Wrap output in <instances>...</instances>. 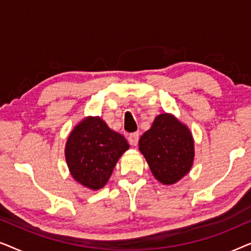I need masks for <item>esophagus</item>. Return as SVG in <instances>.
<instances>
[{
    "label": "esophagus",
    "instance_id": "34e87169",
    "mask_svg": "<svg viewBox=\"0 0 251 251\" xmlns=\"http://www.w3.org/2000/svg\"><path fill=\"white\" fill-rule=\"evenodd\" d=\"M138 139H139V135H138V132H133V133H130L129 137H128V140H129V143L131 144L132 146H136L137 144H138Z\"/></svg>",
    "mask_w": 251,
    "mask_h": 251
}]
</instances>
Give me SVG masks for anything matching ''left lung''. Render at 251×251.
Listing matches in <instances>:
<instances>
[{
  "instance_id": "obj_1",
  "label": "left lung",
  "mask_w": 251,
  "mask_h": 251,
  "mask_svg": "<svg viewBox=\"0 0 251 251\" xmlns=\"http://www.w3.org/2000/svg\"><path fill=\"white\" fill-rule=\"evenodd\" d=\"M139 151L156 180L174 185L190 173L194 162V139L191 130L170 113L154 119L151 129L139 139Z\"/></svg>"
}]
</instances>
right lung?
I'll return each mask as SVG.
<instances>
[{
  "label": "right lung",
  "instance_id": "add662e5",
  "mask_svg": "<svg viewBox=\"0 0 251 251\" xmlns=\"http://www.w3.org/2000/svg\"><path fill=\"white\" fill-rule=\"evenodd\" d=\"M129 144L121 133L113 131L99 116H87L77 123L65 145V159L72 177L89 190L107 184Z\"/></svg>",
  "mask_w": 251,
  "mask_h": 251
}]
</instances>
